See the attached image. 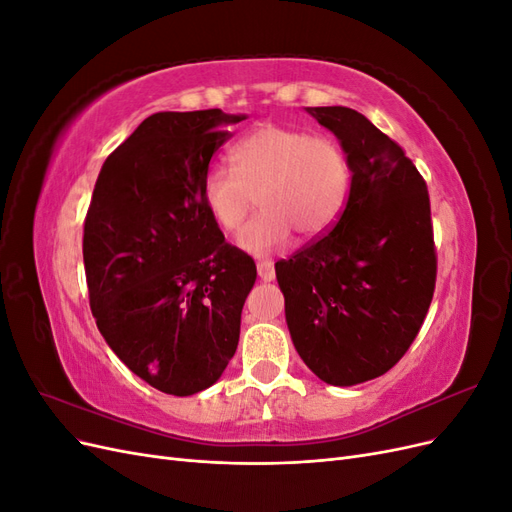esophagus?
<instances>
[{"instance_id":"esophagus-1","label":"esophagus","mask_w":512,"mask_h":512,"mask_svg":"<svg viewBox=\"0 0 512 512\" xmlns=\"http://www.w3.org/2000/svg\"><path fill=\"white\" fill-rule=\"evenodd\" d=\"M256 269H258V277H260V280L271 282L273 277H275V267H273L271 260H258V262H256Z\"/></svg>"}]
</instances>
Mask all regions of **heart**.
<instances>
[{
	"label": "heart",
	"instance_id": "b5f03b06",
	"mask_svg": "<svg viewBox=\"0 0 512 512\" xmlns=\"http://www.w3.org/2000/svg\"><path fill=\"white\" fill-rule=\"evenodd\" d=\"M230 158L235 168L207 170L203 198L213 220L237 232L258 194L262 211L239 237L247 252L262 256L280 250L294 230L316 239L346 207L352 168L333 136L265 123L235 143Z\"/></svg>",
	"mask_w": 512,
	"mask_h": 512
}]
</instances>
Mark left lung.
<instances>
[{
  "label": "left lung",
  "instance_id": "left-lung-1",
  "mask_svg": "<svg viewBox=\"0 0 512 512\" xmlns=\"http://www.w3.org/2000/svg\"><path fill=\"white\" fill-rule=\"evenodd\" d=\"M352 168L327 235L275 265L292 344L314 374L352 386L386 374L421 331L438 254L423 175L399 143L346 106H307Z\"/></svg>",
  "mask_w": 512,
  "mask_h": 512
}]
</instances>
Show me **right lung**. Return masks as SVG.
<instances>
[{"mask_svg": "<svg viewBox=\"0 0 512 512\" xmlns=\"http://www.w3.org/2000/svg\"><path fill=\"white\" fill-rule=\"evenodd\" d=\"M243 115L220 108L147 117L106 158L85 215L89 307L138 378L194 395L239 344L256 265L226 243L203 198L211 158Z\"/></svg>", "mask_w": 512, "mask_h": 512, "instance_id": "1", "label": "right lung"}]
</instances>
